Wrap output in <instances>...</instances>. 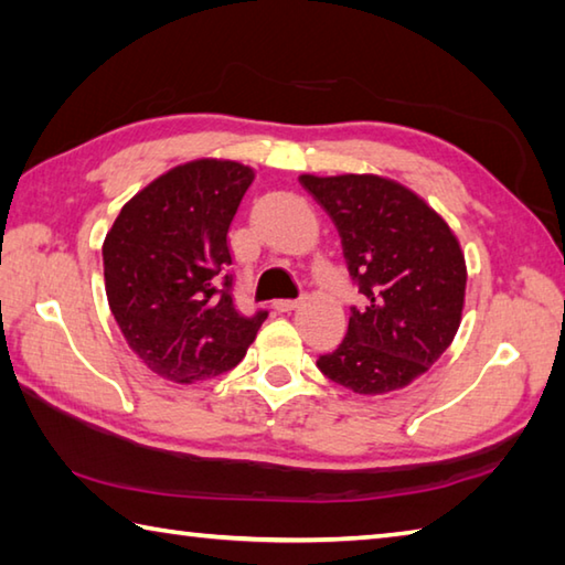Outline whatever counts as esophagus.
Returning a JSON list of instances; mask_svg holds the SVG:
<instances>
[{
  "label": "esophagus",
  "instance_id": "1",
  "mask_svg": "<svg viewBox=\"0 0 565 565\" xmlns=\"http://www.w3.org/2000/svg\"><path fill=\"white\" fill-rule=\"evenodd\" d=\"M294 308H298L296 298H279V301H274V310H279V313H289Z\"/></svg>",
  "mask_w": 565,
  "mask_h": 565
}]
</instances>
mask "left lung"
<instances>
[{
    "mask_svg": "<svg viewBox=\"0 0 565 565\" xmlns=\"http://www.w3.org/2000/svg\"><path fill=\"white\" fill-rule=\"evenodd\" d=\"M301 184L332 218L366 306L318 369L362 395L405 388L437 362L461 326L466 262L441 215L411 189L376 174L313 177Z\"/></svg>",
    "mask_w": 565,
    "mask_h": 565,
    "instance_id": "8db88e82",
    "label": "left lung"
}]
</instances>
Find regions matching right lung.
<instances>
[{
	"label": "right lung",
	"instance_id": "obj_1",
	"mask_svg": "<svg viewBox=\"0 0 565 565\" xmlns=\"http://www.w3.org/2000/svg\"><path fill=\"white\" fill-rule=\"evenodd\" d=\"M255 179L233 160H194L130 199L106 233L104 281L130 350L174 383L221 376L243 362L267 320L233 303L227 227Z\"/></svg>",
	"mask_w": 565,
	"mask_h": 565
}]
</instances>
